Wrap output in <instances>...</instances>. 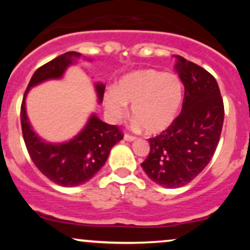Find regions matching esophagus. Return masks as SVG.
Here are the masks:
<instances>
[{
    "instance_id": "1",
    "label": "esophagus",
    "mask_w": 250,
    "mask_h": 250,
    "mask_svg": "<svg viewBox=\"0 0 250 250\" xmlns=\"http://www.w3.org/2000/svg\"><path fill=\"white\" fill-rule=\"evenodd\" d=\"M123 139H125V141H127V142H133L134 140H135V137H134V136H131V135L125 134V136H123Z\"/></svg>"
}]
</instances>
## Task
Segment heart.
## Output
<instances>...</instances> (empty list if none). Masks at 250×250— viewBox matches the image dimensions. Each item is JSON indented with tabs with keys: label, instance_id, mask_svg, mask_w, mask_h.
Returning <instances> with one entry per match:
<instances>
[{
	"label": "heart",
	"instance_id": "1",
	"mask_svg": "<svg viewBox=\"0 0 250 250\" xmlns=\"http://www.w3.org/2000/svg\"><path fill=\"white\" fill-rule=\"evenodd\" d=\"M182 102V82L171 73L155 69L133 71L123 76L116 88L104 96V110L111 122H117L131 104L133 123L156 134L174 122Z\"/></svg>",
	"mask_w": 250,
	"mask_h": 250
}]
</instances>
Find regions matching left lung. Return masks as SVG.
I'll use <instances>...</instances> for the list:
<instances>
[{
	"mask_svg": "<svg viewBox=\"0 0 250 250\" xmlns=\"http://www.w3.org/2000/svg\"><path fill=\"white\" fill-rule=\"evenodd\" d=\"M175 57L174 68L185 87L182 110L167 130L149 139L150 151L141 163L149 179L165 188L186 186L207 167L225 117L214 76L185 57Z\"/></svg>",
	"mask_w": 250,
	"mask_h": 250,
	"instance_id": "8db88e82",
	"label": "left lung"
}]
</instances>
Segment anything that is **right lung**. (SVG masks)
<instances>
[{
	"mask_svg": "<svg viewBox=\"0 0 250 250\" xmlns=\"http://www.w3.org/2000/svg\"><path fill=\"white\" fill-rule=\"evenodd\" d=\"M81 57L80 53L68 51L39 68L30 79L21 105L22 134L34 165L45 177L62 187H76L93 179L104 166L111 148L123 139L116 125L103 122L95 113L90 114L84 127L68 141H45L34 130L25 105L29 90L43 82L63 79L68 68L76 64ZM94 88L97 103L101 104L105 85L94 82Z\"/></svg>",
	"mask_w": 250,
	"mask_h": 250,
	"instance_id": "add662e5",
	"label": "right lung"
}]
</instances>
